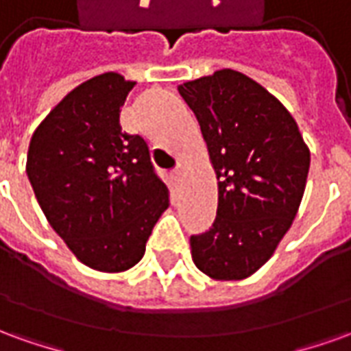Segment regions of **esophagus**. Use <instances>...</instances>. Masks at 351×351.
Masks as SVG:
<instances>
[{"mask_svg":"<svg viewBox=\"0 0 351 351\" xmlns=\"http://www.w3.org/2000/svg\"><path fill=\"white\" fill-rule=\"evenodd\" d=\"M184 171H186V165H184V163H178L175 167V171H173V176L178 180V178H182L184 176Z\"/></svg>","mask_w":351,"mask_h":351,"instance_id":"1","label":"esophagus"}]
</instances>
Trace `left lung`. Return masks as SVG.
I'll use <instances>...</instances> for the list:
<instances>
[{"instance_id":"1","label":"left lung","mask_w":351,"mask_h":351,"mask_svg":"<svg viewBox=\"0 0 351 351\" xmlns=\"http://www.w3.org/2000/svg\"><path fill=\"white\" fill-rule=\"evenodd\" d=\"M178 92L197 116L218 176L216 220L190 237L191 258L214 280L248 278L291 228L308 146L286 107L243 73L221 69Z\"/></svg>"}]
</instances>
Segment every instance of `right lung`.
I'll return each mask as SVG.
<instances>
[{
  "label": "right lung",
  "mask_w": 351,
  "mask_h": 351,
  "mask_svg": "<svg viewBox=\"0 0 351 351\" xmlns=\"http://www.w3.org/2000/svg\"><path fill=\"white\" fill-rule=\"evenodd\" d=\"M135 82L103 73L82 82L35 130L26 173L47 220L69 250L101 272L138 263L169 190L148 145L120 125Z\"/></svg>",
  "instance_id": "1"
}]
</instances>
